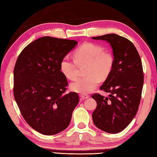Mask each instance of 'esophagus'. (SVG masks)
<instances>
[{"label":"esophagus","instance_id":"1","mask_svg":"<svg viewBox=\"0 0 157 157\" xmlns=\"http://www.w3.org/2000/svg\"><path fill=\"white\" fill-rule=\"evenodd\" d=\"M80 97H81L82 99H87L89 97V95L86 94H80Z\"/></svg>","mask_w":157,"mask_h":157}]
</instances>
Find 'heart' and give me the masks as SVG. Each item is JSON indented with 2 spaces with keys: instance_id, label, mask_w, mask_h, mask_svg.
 I'll return each mask as SVG.
<instances>
[{
  "instance_id": "b5f03b06",
  "label": "heart",
  "mask_w": 157,
  "mask_h": 157,
  "mask_svg": "<svg viewBox=\"0 0 157 157\" xmlns=\"http://www.w3.org/2000/svg\"><path fill=\"white\" fill-rule=\"evenodd\" d=\"M74 59L63 57L60 62L61 71L66 77L74 81L78 76V67L85 66V77L72 82L70 87L73 91L87 94L92 91L99 84L100 80L106 79L113 70L114 58L111 52L93 43H85L75 50Z\"/></svg>"
}]
</instances>
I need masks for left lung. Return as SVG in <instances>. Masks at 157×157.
<instances>
[{"mask_svg": "<svg viewBox=\"0 0 157 157\" xmlns=\"http://www.w3.org/2000/svg\"><path fill=\"white\" fill-rule=\"evenodd\" d=\"M92 38L110 43L114 58L113 70L100 87L109 97L98 93L91 95L97 102L93 121L104 132L117 133L132 122L138 110L144 84L141 58L134 44L123 36L108 34Z\"/></svg>", "mask_w": 157, "mask_h": 157, "instance_id": "1", "label": "left lung"}]
</instances>
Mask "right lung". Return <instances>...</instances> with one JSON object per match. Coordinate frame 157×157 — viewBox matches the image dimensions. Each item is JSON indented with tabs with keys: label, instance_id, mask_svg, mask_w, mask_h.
Instances as JSON below:
<instances>
[{
	"label": "right lung",
	"instance_id": "add662e5",
	"mask_svg": "<svg viewBox=\"0 0 157 157\" xmlns=\"http://www.w3.org/2000/svg\"><path fill=\"white\" fill-rule=\"evenodd\" d=\"M77 44L74 40L43 36L21 51L13 70V94L26 123L44 135L66 129L78 104L77 93H66L68 82L60 62Z\"/></svg>",
	"mask_w": 157,
	"mask_h": 157
}]
</instances>
